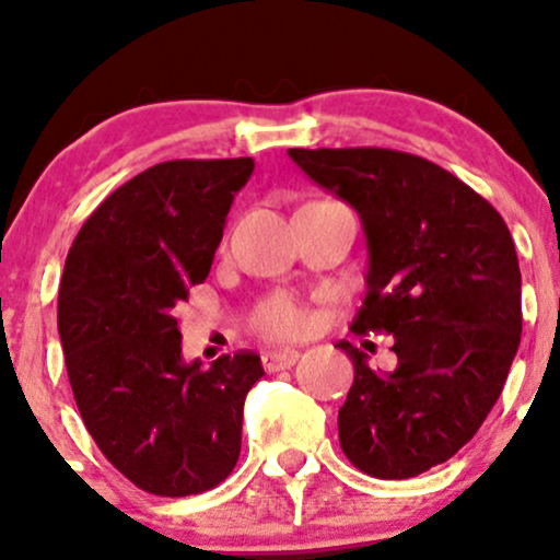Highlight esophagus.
Instances as JSON below:
<instances>
[{
  "label": "esophagus",
  "instance_id": "esophagus-1",
  "mask_svg": "<svg viewBox=\"0 0 560 560\" xmlns=\"http://www.w3.org/2000/svg\"><path fill=\"white\" fill-rule=\"evenodd\" d=\"M300 358L298 350H268L266 355H262V365H266V371H284L289 365H294V361Z\"/></svg>",
  "mask_w": 560,
  "mask_h": 560
}]
</instances>
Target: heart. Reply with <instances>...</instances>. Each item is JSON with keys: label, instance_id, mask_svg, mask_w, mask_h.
Instances as JSON below:
<instances>
[{"label": "heart", "instance_id": "heart-1", "mask_svg": "<svg viewBox=\"0 0 560 560\" xmlns=\"http://www.w3.org/2000/svg\"><path fill=\"white\" fill-rule=\"evenodd\" d=\"M253 326L268 339H300L313 329V313L292 294H273L255 311Z\"/></svg>", "mask_w": 560, "mask_h": 560}]
</instances>
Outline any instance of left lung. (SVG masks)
I'll return each instance as SVG.
<instances>
[{
    "instance_id": "8db88e82",
    "label": "left lung",
    "mask_w": 560,
    "mask_h": 560,
    "mask_svg": "<svg viewBox=\"0 0 560 560\" xmlns=\"http://www.w3.org/2000/svg\"><path fill=\"white\" fill-rule=\"evenodd\" d=\"M318 186L358 210L369 244L365 300L350 329L395 337L378 376L339 342L355 378L339 445L376 479L445 464L479 432L522 342V271L498 210L453 173L382 147L289 150Z\"/></svg>"
}]
</instances>
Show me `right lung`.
<instances>
[{"instance_id":"obj_1","label":"right lung","mask_w":560,"mask_h":560,"mask_svg":"<svg viewBox=\"0 0 560 560\" xmlns=\"http://www.w3.org/2000/svg\"><path fill=\"white\" fill-rule=\"evenodd\" d=\"M253 158L168 160L86 218L70 247L57 329L75 405L96 447L139 490H213L242 450L255 352L184 363L176 305L202 284Z\"/></svg>"}]
</instances>
